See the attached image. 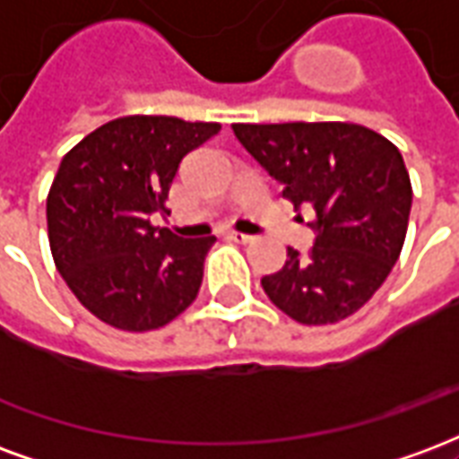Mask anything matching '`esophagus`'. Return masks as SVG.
Returning a JSON list of instances; mask_svg holds the SVG:
<instances>
[{"mask_svg": "<svg viewBox=\"0 0 459 459\" xmlns=\"http://www.w3.org/2000/svg\"><path fill=\"white\" fill-rule=\"evenodd\" d=\"M229 238L236 240V243H250V240H253V236H247V233H240V230H230Z\"/></svg>", "mask_w": 459, "mask_h": 459, "instance_id": "1", "label": "esophagus"}]
</instances>
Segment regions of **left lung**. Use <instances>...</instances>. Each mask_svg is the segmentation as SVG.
<instances>
[{"label":"left lung","instance_id":"left-lung-1","mask_svg":"<svg viewBox=\"0 0 459 459\" xmlns=\"http://www.w3.org/2000/svg\"><path fill=\"white\" fill-rule=\"evenodd\" d=\"M233 134L294 209L314 206V247H287L264 274L274 307L307 325L338 324L365 307L399 260L411 213V179L399 148L358 124H233Z\"/></svg>","mask_w":459,"mask_h":459}]
</instances>
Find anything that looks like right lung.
I'll use <instances>...</instances> for the list:
<instances>
[{"label": "right lung", "instance_id": "1", "mask_svg": "<svg viewBox=\"0 0 459 459\" xmlns=\"http://www.w3.org/2000/svg\"><path fill=\"white\" fill-rule=\"evenodd\" d=\"M219 124L124 117L67 152L48 192L50 253L67 287L104 324L152 331L199 294L213 236L179 238L152 226L186 152Z\"/></svg>", "mask_w": 459, "mask_h": 459}]
</instances>
